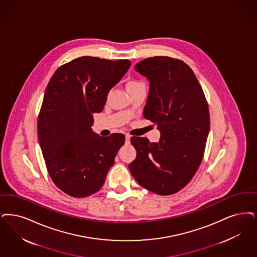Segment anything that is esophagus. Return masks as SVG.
Listing matches in <instances>:
<instances>
[{"mask_svg":"<svg viewBox=\"0 0 257 257\" xmlns=\"http://www.w3.org/2000/svg\"><path fill=\"white\" fill-rule=\"evenodd\" d=\"M130 138H131V137H130L128 134H126V135H125V144H130Z\"/></svg>","mask_w":257,"mask_h":257,"instance_id":"34e87169","label":"esophagus"}]
</instances>
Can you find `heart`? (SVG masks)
<instances>
[{
    "label": "heart",
    "instance_id": "b5f03b06",
    "mask_svg": "<svg viewBox=\"0 0 257 257\" xmlns=\"http://www.w3.org/2000/svg\"><path fill=\"white\" fill-rule=\"evenodd\" d=\"M141 85H143V83L137 81V80H131V81H129L126 84V89L128 91V90H131V89H134V88H136L138 86H141Z\"/></svg>",
    "mask_w": 257,
    "mask_h": 257
}]
</instances>
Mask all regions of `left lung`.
Masks as SVG:
<instances>
[{"label":"left lung","mask_w":257,"mask_h":257,"mask_svg":"<svg viewBox=\"0 0 257 257\" xmlns=\"http://www.w3.org/2000/svg\"><path fill=\"white\" fill-rule=\"evenodd\" d=\"M135 70L150 82L144 116L157 125L159 143L132 137L137 151L129 169L136 181L158 195H171L187 185L201 164L209 132L203 89L190 67L168 56L139 62Z\"/></svg>","instance_id":"8db88e82"}]
</instances>
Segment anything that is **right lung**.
<instances>
[{"instance_id": "right-lung-1", "label": "right lung", "mask_w": 257, "mask_h": 257, "mask_svg": "<svg viewBox=\"0 0 257 257\" xmlns=\"http://www.w3.org/2000/svg\"><path fill=\"white\" fill-rule=\"evenodd\" d=\"M131 66L82 56L59 67L50 80L38 116L37 132L48 172L55 185L74 198L97 192L125 142L123 134L92 132L109 91Z\"/></svg>"}]
</instances>
